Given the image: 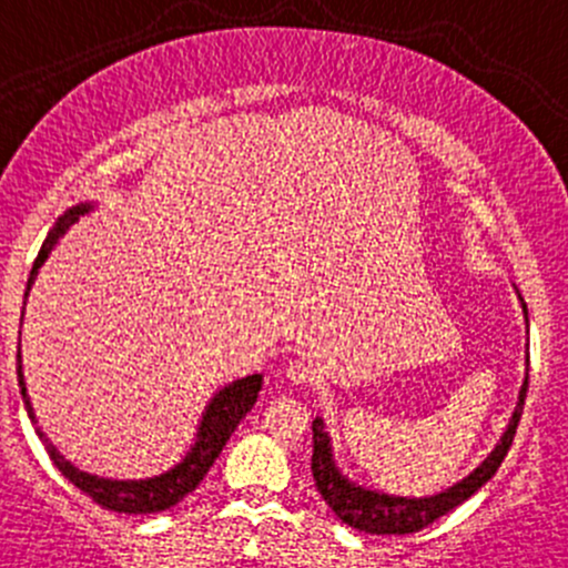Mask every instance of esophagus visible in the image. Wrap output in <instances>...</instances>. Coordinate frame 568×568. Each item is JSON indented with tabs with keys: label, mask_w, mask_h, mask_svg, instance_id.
Masks as SVG:
<instances>
[{
	"label": "esophagus",
	"mask_w": 568,
	"mask_h": 568,
	"mask_svg": "<svg viewBox=\"0 0 568 568\" xmlns=\"http://www.w3.org/2000/svg\"><path fill=\"white\" fill-rule=\"evenodd\" d=\"M285 377L296 385H307L316 379V368H313L307 361H291L288 366H285Z\"/></svg>",
	"instance_id": "34e87169"
}]
</instances>
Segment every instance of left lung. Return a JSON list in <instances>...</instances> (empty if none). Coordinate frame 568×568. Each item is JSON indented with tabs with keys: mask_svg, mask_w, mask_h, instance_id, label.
<instances>
[{
	"mask_svg": "<svg viewBox=\"0 0 568 568\" xmlns=\"http://www.w3.org/2000/svg\"><path fill=\"white\" fill-rule=\"evenodd\" d=\"M519 294V291H516ZM521 311H525L527 322V305L519 296ZM527 396V374L525 383L519 388V399H516L514 416H510L508 427L499 436L497 447L483 458V464L477 469H471L464 480L453 483L444 491L430 494V497H396V494L374 491V488L361 486V483L349 480V477L341 471L338 460H335L333 442H329L327 424L322 416L313 418V483H316L318 494L324 497V503L333 508V514L338 516L344 525L355 527L361 532H372V536H407V532H418L427 525H433L436 519L447 516L449 510H455L458 505H464L466 499L475 497L494 475L503 466L505 455H508L510 444H514L516 427H519L521 407H525Z\"/></svg>",
	"mask_w": 568,
	"mask_h": 568,
	"instance_id": "left-lung-1",
	"label": "left lung"
}]
</instances>
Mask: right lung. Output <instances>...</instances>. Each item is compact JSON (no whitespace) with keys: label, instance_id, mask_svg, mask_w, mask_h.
Here are the masks:
<instances>
[{"label":"right lung","instance_id":"obj_1","mask_svg":"<svg viewBox=\"0 0 568 568\" xmlns=\"http://www.w3.org/2000/svg\"><path fill=\"white\" fill-rule=\"evenodd\" d=\"M97 207V202H80V205L69 207L63 216H58L54 227L49 230L47 241H43L41 252H38L36 263H32L30 280H27V291H24V305L27 296H30L32 283L38 280V272L47 263V257L52 255L54 244L69 233V227H74L80 222V216L91 213ZM21 318H24V311H21ZM16 372H19V388H21V399H24L27 416H30L32 427H36L38 438L47 447L49 458L54 460L63 477H69L82 494L93 499L102 508L115 510V514H161V510H169L172 505H178L180 499L189 497L196 486L202 483V477L211 471V466L216 464L219 453L224 449V444L230 442V436L235 433V427L241 424V418L255 407L257 394L263 388V374H246V377L233 379L224 388H219L216 394L211 396V402L202 410L200 424H196V436L194 444L189 447V453L172 466V469L161 471L155 477H141V480H115V477H99L91 475V471L77 469L71 460H65L63 455L58 453L52 442L47 438V433L38 427L36 410H32L30 394H27V383H24V366H21V341H19V355H16Z\"/></svg>","mask_w":568,"mask_h":568}]
</instances>
